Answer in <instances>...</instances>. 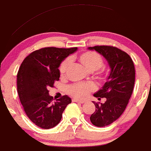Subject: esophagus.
<instances>
[{
  "label": "esophagus",
  "instance_id": "34e87169",
  "mask_svg": "<svg viewBox=\"0 0 151 151\" xmlns=\"http://www.w3.org/2000/svg\"><path fill=\"white\" fill-rule=\"evenodd\" d=\"M73 102H78V103H81V104H83V103H84V102H85V101H83V100H78V99H73Z\"/></svg>",
  "mask_w": 151,
  "mask_h": 151
}]
</instances>
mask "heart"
I'll return each instance as SVG.
<instances>
[{
    "label": "heart",
    "instance_id": "b5f03b06",
    "mask_svg": "<svg viewBox=\"0 0 151 151\" xmlns=\"http://www.w3.org/2000/svg\"><path fill=\"white\" fill-rule=\"evenodd\" d=\"M78 61L82 65L85 67L87 70L90 72H94L97 70V78L100 81H104L106 78L107 73L103 68L104 61L102 56L98 53L92 51H88L82 53L78 57ZM70 64V60L66 59L60 65L59 70L62 77L65 76L68 68ZM94 90V86L92 83H78V84L71 85L68 88V93L72 97L77 99H83L88 96L90 92Z\"/></svg>",
    "mask_w": 151,
    "mask_h": 151
}]
</instances>
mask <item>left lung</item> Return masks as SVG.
<instances>
[{
	"label": "left lung",
	"instance_id": "obj_1",
	"mask_svg": "<svg viewBox=\"0 0 151 151\" xmlns=\"http://www.w3.org/2000/svg\"><path fill=\"white\" fill-rule=\"evenodd\" d=\"M105 57L110 68V75L101 89L94 96L106 98L105 103L95 102V111L90 116L94 126L103 127L119 119L126 109L132 94L135 81L134 63L128 54L116 47L96 46L88 47Z\"/></svg>",
	"mask_w": 151,
	"mask_h": 151
}]
</instances>
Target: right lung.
<instances>
[{"label": "right lung", "instance_id": "obj_1", "mask_svg": "<svg viewBox=\"0 0 151 151\" xmlns=\"http://www.w3.org/2000/svg\"><path fill=\"white\" fill-rule=\"evenodd\" d=\"M78 48L46 47L29 54L21 64L17 73V91L24 112L32 122L45 129L60 123L71 98L64 95L53 101L49 87L59 81V67Z\"/></svg>", "mask_w": 151, "mask_h": 151}]
</instances>
